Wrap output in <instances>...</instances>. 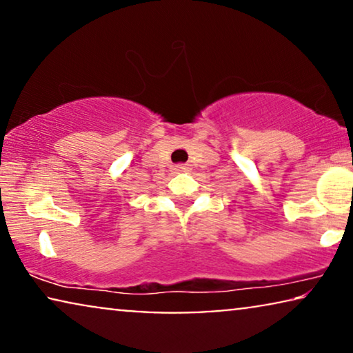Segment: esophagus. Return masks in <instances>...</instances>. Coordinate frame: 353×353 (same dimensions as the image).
Returning a JSON list of instances; mask_svg holds the SVG:
<instances>
[{
	"label": "esophagus",
	"mask_w": 353,
	"mask_h": 353,
	"mask_svg": "<svg viewBox=\"0 0 353 353\" xmlns=\"http://www.w3.org/2000/svg\"><path fill=\"white\" fill-rule=\"evenodd\" d=\"M188 170H190V167L185 165V163H180V165L173 167V172H175V173H183V172H188Z\"/></svg>",
	"instance_id": "1"
}]
</instances>
